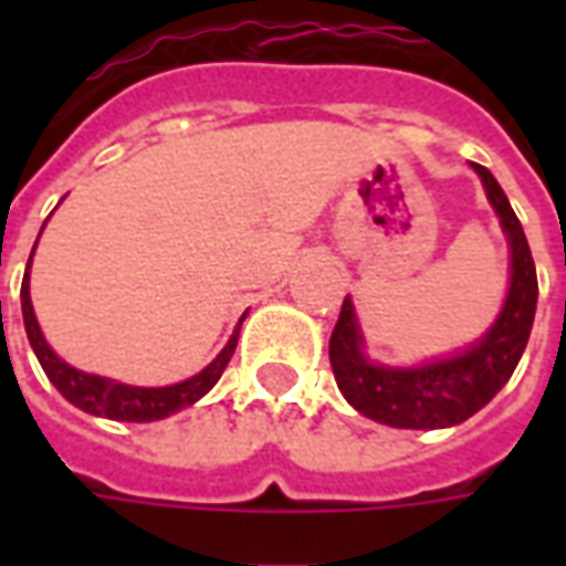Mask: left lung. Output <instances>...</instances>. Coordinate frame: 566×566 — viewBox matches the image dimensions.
<instances>
[{
    "mask_svg": "<svg viewBox=\"0 0 566 566\" xmlns=\"http://www.w3.org/2000/svg\"><path fill=\"white\" fill-rule=\"evenodd\" d=\"M482 178L500 227L510 242V294L491 331L454 357L430 360L424 367H381L364 355V336L357 327L352 300L345 296L339 321L331 336V367L336 385L360 416L379 424L406 430L454 427L475 416L491 397L510 381L522 360L524 345L534 327L536 266L524 230L497 178L473 163Z\"/></svg>",
    "mask_w": 566,
    "mask_h": 566,
    "instance_id": "8db88e82",
    "label": "left lung"
}]
</instances>
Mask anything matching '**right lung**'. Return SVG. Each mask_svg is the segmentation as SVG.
Here are the masks:
<instances>
[{
    "instance_id": "obj_1",
    "label": "right lung",
    "mask_w": 566,
    "mask_h": 566,
    "mask_svg": "<svg viewBox=\"0 0 566 566\" xmlns=\"http://www.w3.org/2000/svg\"><path fill=\"white\" fill-rule=\"evenodd\" d=\"M39 245V242H35ZM35 251V248H32ZM32 263V254H30ZM30 263H27V275H23V287H20V308H23V324H27V336H30V345L39 364H42L44 376L54 381V388L69 403L78 406L91 416L112 418V421H160V418H169L178 409L185 406H193L199 397L214 388V381L221 379V373L230 364V357L235 352V343H239V327L230 336V343L223 345V352L209 367L190 376V379L178 381V385H166V388H136V385H124V381L103 379V376H93V373H81V369L69 367L66 360H60L54 355V348L44 343L42 327L35 321V312H32L30 300Z\"/></svg>"
}]
</instances>
